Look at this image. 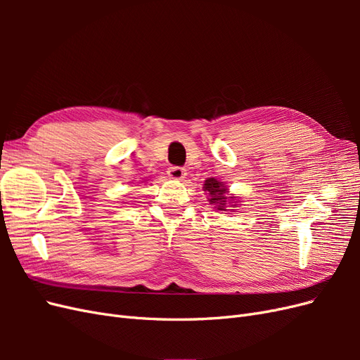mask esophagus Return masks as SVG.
<instances>
[{
    "label": "esophagus",
    "mask_w": 360,
    "mask_h": 360,
    "mask_svg": "<svg viewBox=\"0 0 360 360\" xmlns=\"http://www.w3.org/2000/svg\"><path fill=\"white\" fill-rule=\"evenodd\" d=\"M168 177L172 180H181L186 176V169L181 168V167H171L168 168Z\"/></svg>",
    "instance_id": "1"
}]
</instances>
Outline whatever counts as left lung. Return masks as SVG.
Listing matches in <instances>:
<instances>
[{"instance_id": "obj_1", "label": "left lung", "mask_w": 360, "mask_h": 360, "mask_svg": "<svg viewBox=\"0 0 360 360\" xmlns=\"http://www.w3.org/2000/svg\"><path fill=\"white\" fill-rule=\"evenodd\" d=\"M204 191L209 193V201L212 205H214V209L217 210H226V204L233 202V197H226V188L221 181H217L216 179H207L204 181Z\"/></svg>"}]
</instances>
